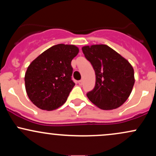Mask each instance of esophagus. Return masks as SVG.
Instances as JSON below:
<instances>
[{"instance_id": "34e87169", "label": "esophagus", "mask_w": 156, "mask_h": 156, "mask_svg": "<svg viewBox=\"0 0 156 156\" xmlns=\"http://www.w3.org/2000/svg\"><path fill=\"white\" fill-rule=\"evenodd\" d=\"M83 80H80L78 81V83H79V85H82V84H83Z\"/></svg>"}]
</instances>
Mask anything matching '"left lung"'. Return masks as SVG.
I'll list each match as a JSON object with an SVG mask.
<instances>
[{
	"mask_svg": "<svg viewBox=\"0 0 156 156\" xmlns=\"http://www.w3.org/2000/svg\"><path fill=\"white\" fill-rule=\"evenodd\" d=\"M96 76L94 88L87 94L93 104L103 110L121 106L133 89V68L128 60L105 44L82 48Z\"/></svg>",
	"mask_w": 156,
	"mask_h": 156,
	"instance_id": "left-lung-1",
	"label": "left lung"
}]
</instances>
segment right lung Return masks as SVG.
I'll use <instances>...</instances> for the list:
<instances>
[{"mask_svg": "<svg viewBox=\"0 0 156 156\" xmlns=\"http://www.w3.org/2000/svg\"><path fill=\"white\" fill-rule=\"evenodd\" d=\"M79 52L73 44H58L41 53L25 75L26 90L32 103L42 110L58 108L67 101L75 83L71 62Z\"/></svg>", "mask_w": 156, "mask_h": 156, "instance_id": "1", "label": "right lung"}]
</instances>
